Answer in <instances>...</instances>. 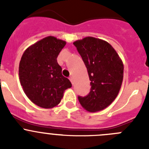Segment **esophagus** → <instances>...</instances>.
Returning <instances> with one entry per match:
<instances>
[{"mask_svg": "<svg viewBox=\"0 0 149 149\" xmlns=\"http://www.w3.org/2000/svg\"><path fill=\"white\" fill-rule=\"evenodd\" d=\"M69 80H70V81L72 82V84H73V81H74V78L72 76H71V77H69Z\"/></svg>", "mask_w": 149, "mask_h": 149, "instance_id": "34e87169", "label": "esophagus"}]
</instances>
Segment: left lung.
<instances>
[{"instance_id": "1", "label": "left lung", "mask_w": 149, "mask_h": 149, "mask_svg": "<svg viewBox=\"0 0 149 149\" xmlns=\"http://www.w3.org/2000/svg\"><path fill=\"white\" fill-rule=\"evenodd\" d=\"M87 68L90 91L78 96L81 106L89 112L104 110L116 98L123 80L124 67L114 48L105 41L86 37L73 43Z\"/></svg>"}]
</instances>
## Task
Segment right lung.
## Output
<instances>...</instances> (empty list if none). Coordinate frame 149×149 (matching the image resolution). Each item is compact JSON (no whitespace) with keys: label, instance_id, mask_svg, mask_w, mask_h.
<instances>
[{"label":"right lung","instance_id":"add662e5","mask_svg":"<svg viewBox=\"0 0 149 149\" xmlns=\"http://www.w3.org/2000/svg\"><path fill=\"white\" fill-rule=\"evenodd\" d=\"M65 41L48 36L29 47L19 63V79L24 92L33 103L52 108L61 101L72 84L62 74L56 58Z\"/></svg>","mask_w":149,"mask_h":149}]
</instances>
